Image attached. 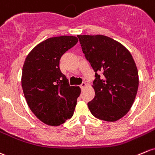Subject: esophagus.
<instances>
[{
  "label": "esophagus",
  "mask_w": 155,
  "mask_h": 155,
  "mask_svg": "<svg viewBox=\"0 0 155 155\" xmlns=\"http://www.w3.org/2000/svg\"><path fill=\"white\" fill-rule=\"evenodd\" d=\"M85 87H86V83L85 82H82V84L80 85V87L82 89H83V88H84Z\"/></svg>",
  "instance_id": "1"
}]
</instances>
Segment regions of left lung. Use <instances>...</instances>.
Segmentation results:
<instances>
[{
    "instance_id": "obj_1",
    "label": "left lung",
    "mask_w": 155,
    "mask_h": 155,
    "mask_svg": "<svg viewBox=\"0 0 155 155\" xmlns=\"http://www.w3.org/2000/svg\"><path fill=\"white\" fill-rule=\"evenodd\" d=\"M83 53L95 72V97L87 103L93 115L114 122L128 112L137 93L139 78L130 52L105 35H77Z\"/></svg>"
}]
</instances>
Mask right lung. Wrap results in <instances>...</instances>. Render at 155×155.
<instances>
[{"label":"right lung","instance_id":"obj_1","mask_svg":"<svg viewBox=\"0 0 155 155\" xmlns=\"http://www.w3.org/2000/svg\"><path fill=\"white\" fill-rule=\"evenodd\" d=\"M71 35L48 38L32 50L22 70L21 85L27 105L45 124L58 126L73 117L79 86H71L59 68L60 58L77 44Z\"/></svg>","mask_w":155,"mask_h":155}]
</instances>
